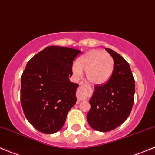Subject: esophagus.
I'll return each instance as SVG.
<instances>
[{
    "label": "esophagus",
    "instance_id": "34e87169",
    "mask_svg": "<svg viewBox=\"0 0 155 155\" xmlns=\"http://www.w3.org/2000/svg\"><path fill=\"white\" fill-rule=\"evenodd\" d=\"M86 88H87L86 84L85 83L79 84V89H78V95H79V100H80V101H83V100L85 98V94H84V91H85V89Z\"/></svg>",
    "mask_w": 155,
    "mask_h": 155
}]
</instances>
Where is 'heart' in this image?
Segmentation results:
<instances>
[{
  "instance_id": "1",
  "label": "heart",
  "mask_w": 155,
  "mask_h": 155,
  "mask_svg": "<svg viewBox=\"0 0 155 155\" xmlns=\"http://www.w3.org/2000/svg\"><path fill=\"white\" fill-rule=\"evenodd\" d=\"M115 66L114 58L109 53L93 49L82 54L72 67L73 74L79 77L86 72L87 80L94 84H103L109 80Z\"/></svg>"
}]
</instances>
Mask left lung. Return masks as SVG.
Returning a JSON list of instances; mask_svg holds the SVG:
<instances>
[{
  "instance_id": "left-lung-1",
  "label": "left lung",
  "mask_w": 155,
  "mask_h": 155,
  "mask_svg": "<svg viewBox=\"0 0 155 155\" xmlns=\"http://www.w3.org/2000/svg\"><path fill=\"white\" fill-rule=\"evenodd\" d=\"M106 50L114 58L113 72L107 82L94 87L87 114L89 125L101 132L112 130L125 121L132 110L135 93V81L129 64L112 49Z\"/></svg>"
}]
</instances>
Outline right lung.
<instances>
[{
  "mask_svg": "<svg viewBox=\"0 0 155 155\" xmlns=\"http://www.w3.org/2000/svg\"><path fill=\"white\" fill-rule=\"evenodd\" d=\"M81 51L48 46L27 63L21 77L20 99L28 121L37 130L53 134L61 129L76 102L79 85L70 81L73 61Z\"/></svg>",
  "mask_w": 155,
  "mask_h": 155,
  "instance_id": "obj_1",
  "label": "right lung"
}]
</instances>
